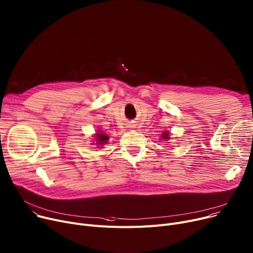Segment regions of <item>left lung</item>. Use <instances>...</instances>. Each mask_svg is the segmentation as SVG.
Returning <instances> with one entry per match:
<instances>
[{
    "instance_id": "obj_1",
    "label": "left lung",
    "mask_w": 253,
    "mask_h": 253,
    "mask_svg": "<svg viewBox=\"0 0 253 253\" xmlns=\"http://www.w3.org/2000/svg\"><path fill=\"white\" fill-rule=\"evenodd\" d=\"M162 138H164L165 140H168L170 138V133L167 132V131H164V133L162 134Z\"/></svg>"
}]
</instances>
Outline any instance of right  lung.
Returning <instances> with one entry per match:
<instances>
[{
	"label": "right lung",
	"instance_id": "1",
	"mask_svg": "<svg viewBox=\"0 0 253 253\" xmlns=\"http://www.w3.org/2000/svg\"><path fill=\"white\" fill-rule=\"evenodd\" d=\"M94 139H95V141H96V144H95V145H97V146H103L104 144H106V143L108 142L109 136L107 135L106 133H104L102 130H99V131H97V132L95 133Z\"/></svg>",
	"mask_w": 253,
	"mask_h": 253
}]
</instances>
